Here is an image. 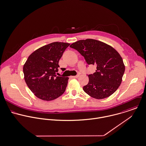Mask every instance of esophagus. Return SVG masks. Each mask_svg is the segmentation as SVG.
<instances>
[{
	"mask_svg": "<svg viewBox=\"0 0 146 146\" xmlns=\"http://www.w3.org/2000/svg\"><path fill=\"white\" fill-rule=\"evenodd\" d=\"M79 76H80V74H77V75L74 76H72V78H77V77H78Z\"/></svg>",
	"mask_w": 146,
	"mask_h": 146,
	"instance_id": "esophagus-1",
	"label": "esophagus"
}]
</instances>
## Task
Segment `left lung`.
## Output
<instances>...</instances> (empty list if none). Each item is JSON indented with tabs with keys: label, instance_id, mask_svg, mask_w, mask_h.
Returning <instances> with one entry per match:
<instances>
[{
	"label": "left lung",
	"instance_id": "8db88e82",
	"mask_svg": "<svg viewBox=\"0 0 146 146\" xmlns=\"http://www.w3.org/2000/svg\"><path fill=\"white\" fill-rule=\"evenodd\" d=\"M70 47L78 51L88 65H96V70L88 75L89 81L83 90L88 95L102 99L113 94L120 86L125 72L123 60L111 46L92 39L80 40Z\"/></svg>",
	"mask_w": 146,
	"mask_h": 146
}]
</instances>
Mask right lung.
<instances>
[{
  "instance_id": "right-lung-1",
  "label": "right lung",
  "mask_w": 146,
  "mask_h": 146,
  "mask_svg": "<svg viewBox=\"0 0 146 146\" xmlns=\"http://www.w3.org/2000/svg\"><path fill=\"white\" fill-rule=\"evenodd\" d=\"M69 43L53 42L33 52L24 65L27 85L38 98L46 101L61 96L67 86L68 77L56 76L59 60Z\"/></svg>"
}]
</instances>
